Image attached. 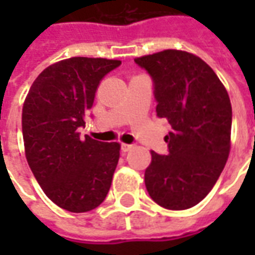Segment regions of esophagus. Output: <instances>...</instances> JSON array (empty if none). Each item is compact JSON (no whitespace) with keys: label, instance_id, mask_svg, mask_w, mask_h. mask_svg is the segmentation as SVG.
<instances>
[{"label":"esophagus","instance_id":"34e87169","mask_svg":"<svg viewBox=\"0 0 255 255\" xmlns=\"http://www.w3.org/2000/svg\"><path fill=\"white\" fill-rule=\"evenodd\" d=\"M131 149H133V144H128V143H123L122 144L123 151H129Z\"/></svg>","mask_w":255,"mask_h":255}]
</instances>
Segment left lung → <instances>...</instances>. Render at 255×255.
I'll return each instance as SVG.
<instances>
[{
  "label": "left lung",
  "instance_id": "1",
  "mask_svg": "<svg viewBox=\"0 0 255 255\" xmlns=\"http://www.w3.org/2000/svg\"><path fill=\"white\" fill-rule=\"evenodd\" d=\"M154 82L157 116L172 126L169 154L151 150L144 184L151 199L171 210L192 208L206 197L231 150L232 108L224 84L195 54L168 49L135 58Z\"/></svg>",
  "mask_w": 255,
  "mask_h": 255
}]
</instances>
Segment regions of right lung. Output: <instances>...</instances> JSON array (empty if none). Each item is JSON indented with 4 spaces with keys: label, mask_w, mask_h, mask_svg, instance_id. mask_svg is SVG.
Returning a JSON list of instances; mask_svg holds the SVG:
<instances>
[{
    "label": "right lung",
    "mask_w": 255,
    "mask_h": 255,
    "mask_svg": "<svg viewBox=\"0 0 255 255\" xmlns=\"http://www.w3.org/2000/svg\"><path fill=\"white\" fill-rule=\"evenodd\" d=\"M120 60L72 57L43 69L25 97L21 115L27 162L49 199L72 213L104 202L120 157V143L86 135L84 113Z\"/></svg>",
    "instance_id": "add662e5"
}]
</instances>
